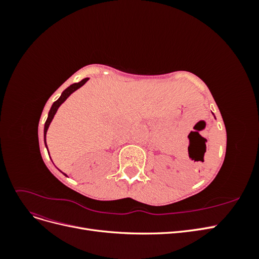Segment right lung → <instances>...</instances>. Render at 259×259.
I'll return each mask as SVG.
<instances>
[{"instance_id": "add662e5", "label": "right lung", "mask_w": 259, "mask_h": 259, "mask_svg": "<svg viewBox=\"0 0 259 259\" xmlns=\"http://www.w3.org/2000/svg\"><path fill=\"white\" fill-rule=\"evenodd\" d=\"M88 81H89V77H86V79H84V80H82V81H80V82H77V83H74V84H72V85H70L68 89H66L64 92H62V94H61V96L59 97V99H57V100L55 101V103L53 104V106H52V108H51V110H50V112H49L48 120H46L45 126H44L45 146H46V132H48V130H49V126H50V124H51V122H52V120H53V117H54L55 113L57 112V109L59 108V106H60L62 103H64V101H65L70 95H71V94H72L75 90L80 89L81 86L84 85Z\"/></svg>"}]
</instances>
